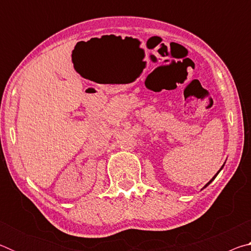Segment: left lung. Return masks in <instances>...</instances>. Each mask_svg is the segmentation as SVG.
I'll return each mask as SVG.
<instances>
[{"mask_svg":"<svg viewBox=\"0 0 251 251\" xmlns=\"http://www.w3.org/2000/svg\"><path fill=\"white\" fill-rule=\"evenodd\" d=\"M222 168H223V167H222ZM222 168H220V171H222ZM220 171H219V172H220ZM219 172H218V173H219ZM218 173H217V174H218ZM217 174H216V175H215V176H214V177H212V179H211V180H210V181H208V182H207V184H206V186H205V187H207V186H208V185H209V184H210V182H211V181H212V180H214V178H215V177H216V176H217ZM205 187H203V188H205Z\"/></svg>","mask_w":251,"mask_h":251,"instance_id":"1","label":"left lung"}]
</instances>
